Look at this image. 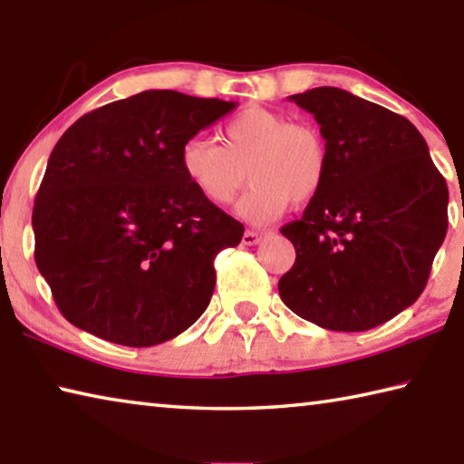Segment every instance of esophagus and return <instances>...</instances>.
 <instances>
[{
  "mask_svg": "<svg viewBox=\"0 0 464 464\" xmlns=\"http://www.w3.org/2000/svg\"><path fill=\"white\" fill-rule=\"evenodd\" d=\"M260 239H262V233L246 231V233H243V237H241V243H243V246H257Z\"/></svg>",
  "mask_w": 464,
  "mask_h": 464,
  "instance_id": "obj_1",
  "label": "esophagus"
}]
</instances>
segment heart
<instances>
[{
	"label": "heart",
	"instance_id": "b5f03b06",
	"mask_svg": "<svg viewBox=\"0 0 464 464\" xmlns=\"http://www.w3.org/2000/svg\"><path fill=\"white\" fill-rule=\"evenodd\" d=\"M221 145L194 137L179 151L188 182L204 200L227 207L246 184L237 213L251 223H266L293 204H307L327 178L329 153L321 130L307 122H290L266 108H246L218 132Z\"/></svg>",
	"mask_w": 464,
	"mask_h": 464
}]
</instances>
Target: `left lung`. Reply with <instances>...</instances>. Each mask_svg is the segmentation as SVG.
Instances as JSON below:
<instances>
[{
	"instance_id": "8db88e82",
	"label": "left lung",
	"mask_w": 464,
	"mask_h": 464,
	"mask_svg": "<svg viewBox=\"0 0 464 464\" xmlns=\"http://www.w3.org/2000/svg\"><path fill=\"white\" fill-rule=\"evenodd\" d=\"M321 127L327 178L280 233L296 249L278 282L298 317L332 332H366L426 288L449 229V186L420 130L340 88L290 96Z\"/></svg>"
}]
</instances>
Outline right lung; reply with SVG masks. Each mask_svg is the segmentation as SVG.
<instances>
[{"instance_id": "right-lung-1", "label": "right lung", "mask_w": 464, "mask_h": 464, "mask_svg": "<svg viewBox=\"0 0 464 464\" xmlns=\"http://www.w3.org/2000/svg\"><path fill=\"white\" fill-rule=\"evenodd\" d=\"M235 106L147 90L57 140L34 200V260L69 324L147 348L207 311L215 257L239 246L243 225L194 190L179 151Z\"/></svg>"}]
</instances>
